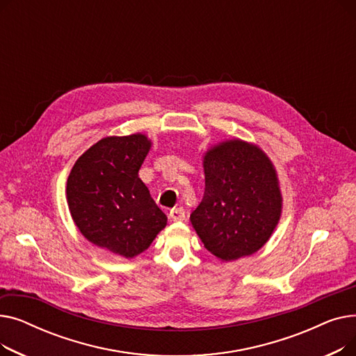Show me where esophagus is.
<instances>
[{"instance_id":"obj_1","label":"esophagus","mask_w":356,"mask_h":356,"mask_svg":"<svg viewBox=\"0 0 356 356\" xmlns=\"http://www.w3.org/2000/svg\"><path fill=\"white\" fill-rule=\"evenodd\" d=\"M168 216H170V219L175 220V222H181V220H184V218H186L184 211H183L181 208H175V209H172L170 213H168Z\"/></svg>"}]
</instances>
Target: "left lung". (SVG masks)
<instances>
[{"label": "left lung", "mask_w": 356, "mask_h": 356, "mask_svg": "<svg viewBox=\"0 0 356 356\" xmlns=\"http://www.w3.org/2000/svg\"><path fill=\"white\" fill-rule=\"evenodd\" d=\"M204 193L191 222L204 248L220 261L263 248L283 211L277 170L258 145L232 138L203 156Z\"/></svg>", "instance_id": "obj_1"}]
</instances>
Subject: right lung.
<instances>
[{"instance_id":"right-lung-1","label":"right lung","mask_w":356,"mask_h":356,"mask_svg":"<svg viewBox=\"0 0 356 356\" xmlns=\"http://www.w3.org/2000/svg\"><path fill=\"white\" fill-rule=\"evenodd\" d=\"M152 140L145 134L99 140L76 160L66 184L67 207L81 234L124 258L144 252L167 216L138 177Z\"/></svg>"}]
</instances>
